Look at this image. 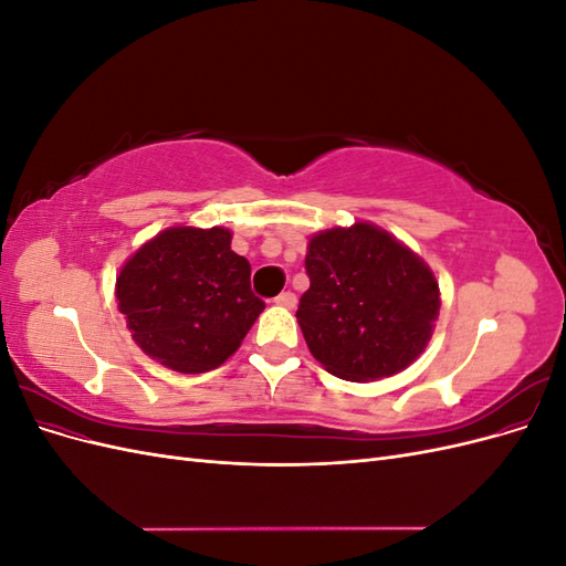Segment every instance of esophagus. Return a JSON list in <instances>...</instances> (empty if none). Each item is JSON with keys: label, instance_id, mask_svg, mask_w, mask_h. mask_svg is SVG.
Instances as JSON below:
<instances>
[{"label": "esophagus", "instance_id": "obj_1", "mask_svg": "<svg viewBox=\"0 0 566 566\" xmlns=\"http://www.w3.org/2000/svg\"><path fill=\"white\" fill-rule=\"evenodd\" d=\"M276 304H279V306H285V310H295V306H297V297H295V293H290V290H285V293H281V295L276 297Z\"/></svg>", "mask_w": 566, "mask_h": 566}]
</instances>
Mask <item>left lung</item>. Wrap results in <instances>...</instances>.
Here are the masks:
<instances>
[{
  "instance_id": "1",
  "label": "left lung",
  "mask_w": 566,
  "mask_h": 566,
  "mask_svg": "<svg viewBox=\"0 0 566 566\" xmlns=\"http://www.w3.org/2000/svg\"><path fill=\"white\" fill-rule=\"evenodd\" d=\"M297 323L312 356L339 380L373 382L424 352L439 316L432 269L368 221L318 231L304 260Z\"/></svg>"
}]
</instances>
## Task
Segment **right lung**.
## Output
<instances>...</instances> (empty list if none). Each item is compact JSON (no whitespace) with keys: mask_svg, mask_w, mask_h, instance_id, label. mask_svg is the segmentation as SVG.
<instances>
[{"mask_svg":"<svg viewBox=\"0 0 566 566\" xmlns=\"http://www.w3.org/2000/svg\"><path fill=\"white\" fill-rule=\"evenodd\" d=\"M115 300L144 354L191 375L224 364L264 312L224 227L160 231L119 269Z\"/></svg>","mask_w":566,"mask_h":566,"instance_id":"1","label":"right lung"}]
</instances>
